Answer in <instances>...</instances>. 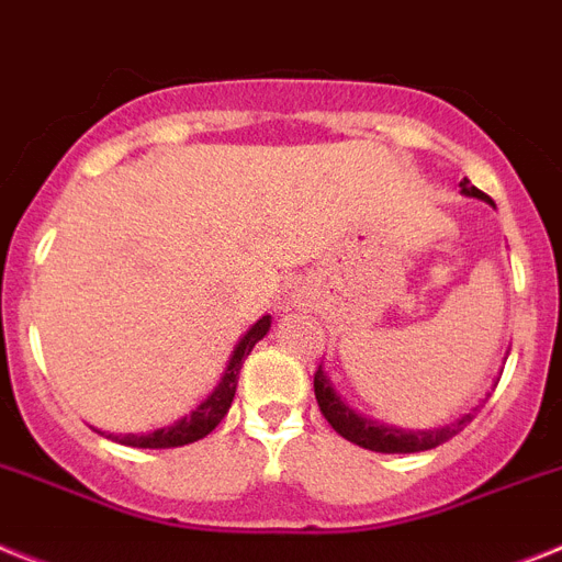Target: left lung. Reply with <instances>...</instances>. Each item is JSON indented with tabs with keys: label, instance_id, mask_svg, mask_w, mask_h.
Instances as JSON below:
<instances>
[{
	"label": "left lung",
	"instance_id": "8db88e82",
	"mask_svg": "<svg viewBox=\"0 0 562 562\" xmlns=\"http://www.w3.org/2000/svg\"><path fill=\"white\" fill-rule=\"evenodd\" d=\"M462 192L474 194V198H482V192L476 187H471V180L462 178ZM313 387H315V398H318V407H322L324 419L330 422L333 430L341 434L345 439L356 442L359 448H368V451H379V453H419V451H430V448H437V445L448 442L451 437H457L459 430L465 428L468 422L474 419V414H465L462 419H457L453 425H445L439 430H414V434H407V430H396V428H384V425H373L370 419H361L356 416L350 407L341 402V398L333 393L330 382H327V375H324L322 364L315 370L313 375Z\"/></svg>",
	"mask_w": 562,
	"mask_h": 562
}]
</instances>
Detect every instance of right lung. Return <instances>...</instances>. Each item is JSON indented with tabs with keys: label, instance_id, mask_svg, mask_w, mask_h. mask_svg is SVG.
Wrapping results in <instances>:
<instances>
[{
	"label": "right lung",
	"instance_id": "1",
	"mask_svg": "<svg viewBox=\"0 0 562 562\" xmlns=\"http://www.w3.org/2000/svg\"><path fill=\"white\" fill-rule=\"evenodd\" d=\"M267 330H270V315H263L261 322H255L252 330H247V336L240 338L221 384H217L215 391H212V396H209L203 405L194 407L192 414L183 416L180 422H175L171 428L151 430V434H140V437H134V434L120 437V445H132V448H180V445L198 442V439H203L206 434H212V430L217 428V422L224 419L226 411H229L232 398H235L240 364H244V359L249 356V350L267 336Z\"/></svg>",
	"mask_w": 562,
	"mask_h": 562
}]
</instances>
